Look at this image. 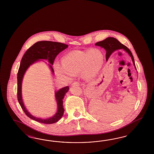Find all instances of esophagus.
Masks as SVG:
<instances>
[{
  "mask_svg": "<svg viewBox=\"0 0 154 154\" xmlns=\"http://www.w3.org/2000/svg\"><path fill=\"white\" fill-rule=\"evenodd\" d=\"M79 85H80V83L79 82H73L72 84V86H79Z\"/></svg>",
  "mask_w": 154,
  "mask_h": 154,
  "instance_id": "obj_1",
  "label": "esophagus"
}]
</instances>
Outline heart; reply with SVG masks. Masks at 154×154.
<instances>
[{"label":"heart","mask_w":154,"mask_h":154,"mask_svg":"<svg viewBox=\"0 0 154 154\" xmlns=\"http://www.w3.org/2000/svg\"><path fill=\"white\" fill-rule=\"evenodd\" d=\"M104 56L99 50L86 51H72L62 58L61 65L56 63L54 69L56 75L70 79L81 73L85 79H91L98 75L104 64Z\"/></svg>","instance_id":"b5f03b06"}]
</instances>
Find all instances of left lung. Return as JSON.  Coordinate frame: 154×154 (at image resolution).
<instances>
[{"instance_id": "1", "label": "left lung", "mask_w": 154, "mask_h": 154, "mask_svg": "<svg viewBox=\"0 0 154 154\" xmlns=\"http://www.w3.org/2000/svg\"><path fill=\"white\" fill-rule=\"evenodd\" d=\"M95 45L98 46H100L102 48H104L106 50V60L107 61L108 60L109 56H111V55L113 52L117 50L123 49L131 56L132 61L133 63V64L134 65L135 68L136 69L134 59V57H133V56L132 55V53L131 51V50L127 47L121 43L116 38L113 37L107 38L106 39H105L103 41L96 43Z\"/></svg>"}]
</instances>
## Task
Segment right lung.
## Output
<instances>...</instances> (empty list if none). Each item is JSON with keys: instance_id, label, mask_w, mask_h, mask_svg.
Returning a JSON list of instances; mask_svg holds the SVG:
<instances>
[{"instance_id": "1", "label": "right lung", "mask_w": 154, "mask_h": 154, "mask_svg": "<svg viewBox=\"0 0 154 154\" xmlns=\"http://www.w3.org/2000/svg\"><path fill=\"white\" fill-rule=\"evenodd\" d=\"M68 47V45L60 42L39 41L30 47L23 55L17 73V99L21 107L26 115L33 120L46 124H51L59 121L64 114V109L63 106V99L65 94L69 90V86H66L55 91V95L57 106V110L55 115L54 116L46 119L38 118L31 115L24 106L21 93L23 75L30 65L36 61L40 60V59L48 60V63L51 64L50 65L48 64V65L51 68L52 73H54L52 65L54 64L55 57L60 52L65 50Z\"/></svg>"}]
</instances>
